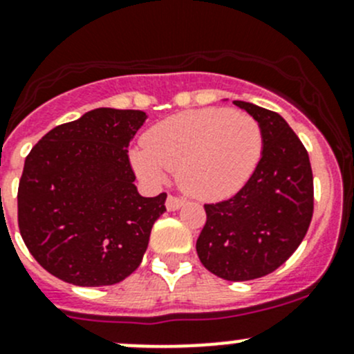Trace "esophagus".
Returning <instances> with one entry per match:
<instances>
[{"mask_svg": "<svg viewBox=\"0 0 354 354\" xmlns=\"http://www.w3.org/2000/svg\"><path fill=\"white\" fill-rule=\"evenodd\" d=\"M183 205H185V200L173 197V195H169V197H167V200H166V209L169 210V212H174V210L181 209Z\"/></svg>", "mask_w": 354, "mask_h": 354, "instance_id": "obj_1", "label": "esophagus"}]
</instances>
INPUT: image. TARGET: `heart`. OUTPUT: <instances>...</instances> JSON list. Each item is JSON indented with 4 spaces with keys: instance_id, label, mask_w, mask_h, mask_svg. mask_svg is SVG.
Masks as SVG:
<instances>
[{
    "instance_id": "1",
    "label": "heart",
    "mask_w": 354,
    "mask_h": 354,
    "mask_svg": "<svg viewBox=\"0 0 354 354\" xmlns=\"http://www.w3.org/2000/svg\"><path fill=\"white\" fill-rule=\"evenodd\" d=\"M263 138L243 111L203 108L166 118L145 133L133 152L138 174L152 185L176 171L178 185L198 200H221L248 183L259 166Z\"/></svg>"
}]
</instances>
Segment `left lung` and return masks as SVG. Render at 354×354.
<instances>
[{
    "label": "left lung",
    "mask_w": 354,
    "mask_h": 354,
    "mask_svg": "<svg viewBox=\"0 0 354 354\" xmlns=\"http://www.w3.org/2000/svg\"><path fill=\"white\" fill-rule=\"evenodd\" d=\"M233 104L260 124L262 156L234 197L205 205L197 253L209 272L243 283L274 272L303 241L313 214V174L308 152L281 114Z\"/></svg>",
    "instance_id": "left-lung-1"
}]
</instances>
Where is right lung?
Returning a JSON list of instances; mask_svg holds the SVG:
<instances>
[{
  "instance_id": "right-lung-1",
  "label": "right lung",
  "mask_w": 354,
  "mask_h": 354,
  "mask_svg": "<svg viewBox=\"0 0 354 354\" xmlns=\"http://www.w3.org/2000/svg\"><path fill=\"white\" fill-rule=\"evenodd\" d=\"M137 109H92L44 135L25 159L19 227L28 252L75 286H113L138 269L166 194L142 197L128 145Z\"/></svg>"
}]
</instances>
